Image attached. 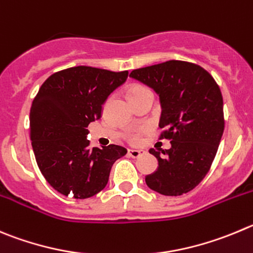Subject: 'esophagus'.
<instances>
[{
	"mask_svg": "<svg viewBox=\"0 0 253 253\" xmlns=\"http://www.w3.org/2000/svg\"><path fill=\"white\" fill-rule=\"evenodd\" d=\"M143 155V151L140 150H128V156L132 159H138L140 156Z\"/></svg>",
	"mask_w": 253,
	"mask_h": 253,
	"instance_id": "1",
	"label": "esophagus"
}]
</instances>
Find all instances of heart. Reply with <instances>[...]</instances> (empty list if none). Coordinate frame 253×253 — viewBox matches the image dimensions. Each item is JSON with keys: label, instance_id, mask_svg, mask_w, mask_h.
<instances>
[{"label": "heart", "instance_id": "b5f03b06", "mask_svg": "<svg viewBox=\"0 0 253 253\" xmlns=\"http://www.w3.org/2000/svg\"><path fill=\"white\" fill-rule=\"evenodd\" d=\"M143 89H147V88H145V87H142V86H133L131 89H129L128 94H129V93H133V92L143 91ZM132 140H133V141H137V136H133V137H132Z\"/></svg>", "mask_w": 253, "mask_h": 253}]
</instances>
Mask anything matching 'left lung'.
<instances>
[{"instance_id":"8db88e82","label":"left lung","mask_w":253,"mask_h":253,"mask_svg":"<svg viewBox=\"0 0 253 253\" xmlns=\"http://www.w3.org/2000/svg\"><path fill=\"white\" fill-rule=\"evenodd\" d=\"M129 77L159 94L161 138L171 142L169 150H150L159 167L146 183L165 196L190 192L209 172L225 128L218 84L201 66L176 60L133 70Z\"/></svg>"}]
</instances>
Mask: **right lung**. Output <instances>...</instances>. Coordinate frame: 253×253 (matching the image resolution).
Returning <instances> with one entry per match:
<instances>
[{
	"mask_svg": "<svg viewBox=\"0 0 253 253\" xmlns=\"http://www.w3.org/2000/svg\"><path fill=\"white\" fill-rule=\"evenodd\" d=\"M128 71L112 72L77 66L48 77L30 111V131L39 169L57 192L88 198L106 187L112 165L127 150L119 145L89 148L91 122L100 120L102 106Z\"/></svg>",
	"mask_w": 253,
	"mask_h": 253,
	"instance_id": "obj_1",
	"label": "right lung"
}]
</instances>
